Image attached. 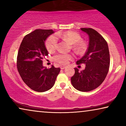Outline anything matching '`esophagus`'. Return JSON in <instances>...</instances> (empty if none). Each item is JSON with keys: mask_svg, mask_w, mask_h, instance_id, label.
<instances>
[{"mask_svg": "<svg viewBox=\"0 0 126 126\" xmlns=\"http://www.w3.org/2000/svg\"><path fill=\"white\" fill-rule=\"evenodd\" d=\"M65 68H66V66H60V68H61V69H64Z\"/></svg>", "mask_w": 126, "mask_h": 126, "instance_id": "34e87169", "label": "esophagus"}]
</instances>
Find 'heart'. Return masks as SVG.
Returning a JSON list of instances; mask_svg holds the SVG:
<instances>
[{
    "label": "heart",
    "instance_id": "obj_1",
    "mask_svg": "<svg viewBox=\"0 0 126 126\" xmlns=\"http://www.w3.org/2000/svg\"><path fill=\"white\" fill-rule=\"evenodd\" d=\"M57 37L61 38L63 40L73 45V49L78 53H82L87 49V45L85 41L81 40V36L79 33L72 31H69L63 34H58ZM46 47L50 53H53L56 50L58 46V39L56 36L51 35L46 39L45 42ZM73 56L67 53H60L54 57V61L61 64H66Z\"/></svg>",
    "mask_w": 126,
    "mask_h": 126
}]
</instances>
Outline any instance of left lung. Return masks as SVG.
I'll return each instance as SVG.
<instances>
[{"label":"left lung","instance_id":"8db88e82","mask_svg":"<svg viewBox=\"0 0 126 126\" xmlns=\"http://www.w3.org/2000/svg\"><path fill=\"white\" fill-rule=\"evenodd\" d=\"M89 35V46L85 54L77 64H85V68L71 77L74 88L81 92H89L102 84L107 75L110 64L109 49L107 41L97 31L91 28H81Z\"/></svg>","mask_w":126,"mask_h":126}]
</instances>
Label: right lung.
Listing matches in <instances>:
<instances>
[{
	"mask_svg": "<svg viewBox=\"0 0 126 126\" xmlns=\"http://www.w3.org/2000/svg\"><path fill=\"white\" fill-rule=\"evenodd\" d=\"M54 32L51 29H37L25 36L19 49L16 66L23 82L32 90L45 92L53 87L60 72L52 65L47 69L42 65L48 56L45 40Z\"/></svg>",
	"mask_w": 126,
	"mask_h": 126,
	"instance_id": "obj_1",
	"label": "right lung"
}]
</instances>
